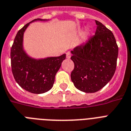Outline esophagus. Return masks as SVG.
Here are the masks:
<instances>
[{"instance_id": "esophagus-1", "label": "esophagus", "mask_w": 131, "mask_h": 131, "mask_svg": "<svg viewBox=\"0 0 131 131\" xmlns=\"http://www.w3.org/2000/svg\"><path fill=\"white\" fill-rule=\"evenodd\" d=\"M71 56V53H70L69 51L67 52V58H70Z\"/></svg>"}]
</instances>
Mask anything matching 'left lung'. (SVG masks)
Returning a JSON list of instances; mask_svg holds the SVG:
<instances>
[{
  "label": "left lung",
  "instance_id": "1",
  "mask_svg": "<svg viewBox=\"0 0 131 131\" xmlns=\"http://www.w3.org/2000/svg\"><path fill=\"white\" fill-rule=\"evenodd\" d=\"M95 22V35L71 51V81L76 88L86 93L99 91L112 80L118 56L114 34L100 21Z\"/></svg>",
  "mask_w": 131,
  "mask_h": 131
}]
</instances>
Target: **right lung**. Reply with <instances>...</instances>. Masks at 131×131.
Returning <instances> with one entry per match:
<instances>
[{
  "mask_svg": "<svg viewBox=\"0 0 131 131\" xmlns=\"http://www.w3.org/2000/svg\"><path fill=\"white\" fill-rule=\"evenodd\" d=\"M46 21L35 19L26 24L17 32L11 49V70L16 82L26 91L42 94L53 87L55 76L66 58V54L58 57L35 59L23 49V37L26 29L32 21Z\"/></svg>",
  "mask_w": 131,
  "mask_h": 131,
  "instance_id": "add662e5",
  "label": "right lung"
}]
</instances>
